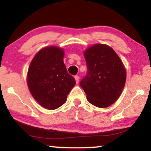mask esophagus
<instances>
[{
	"instance_id": "esophagus-1",
	"label": "esophagus",
	"mask_w": 151,
	"mask_h": 151,
	"mask_svg": "<svg viewBox=\"0 0 151 151\" xmlns=\"http://www.w3.org/2000/svg\"><path fill=\"white\" fill-rule=\"evenodd\" d=\"M74 79H75V80H76V82H77V84H78V83H79V76L76 75L75 77H74Z\"/></svg>"
}]
</instances>
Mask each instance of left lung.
Segmentation results:
<instances>
[{
    "instance_id": "obj_1",
    "label": "left lung",
    "mask_w": 151,
    "mask_h": 151,
    "mask_svg": "<svg viewBox=\"0 0 151 151\" xmlns=\"http://www.w3.org/2000/svg\"><path fill=\"white\" fill-rule=\"evenodd\" d=\"M84 55L88 70L79 84L89 103L99 108L109 107L116 101L125 86V67L107 45H93Z\"/></svg>"
}]
</instances>
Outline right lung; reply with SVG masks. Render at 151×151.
Masks as SVG:
<instances>
[{
	"instance_id": "add662e5",
	"label": "right lung",
	"mask_w": 151,
	"mask_h": 151,
	"mask_svg": "<svg viewBox=\"0 0 151 151\" xmlns=\"http://www.w3.org/2000/svg\"><path fill=\"white\" fill-rule=\"evenodd\" d=\"M64 55L62 48L45 47L35 55L28 68L27 82L30 92L41 106L49 110L63 105L76 84L66 69Z\"/></svg>"
}]
</instances>
